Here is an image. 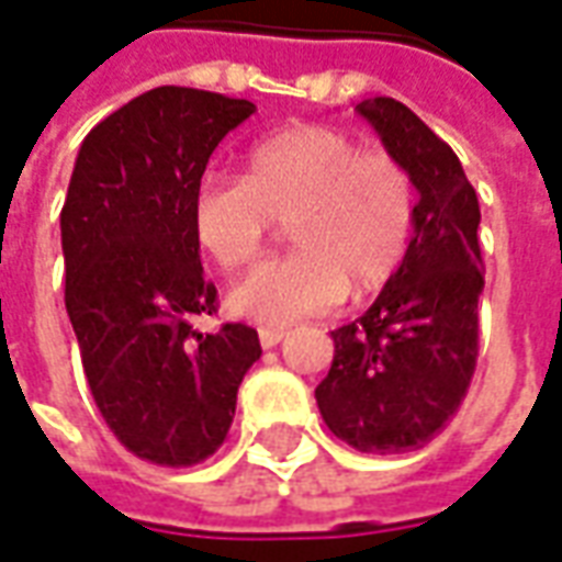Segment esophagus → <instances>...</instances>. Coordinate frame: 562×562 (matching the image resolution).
<instances>
[{"mask_svg": "<svg viewBox=\"0 0 562 562\" xmlns=\"http://www.w3.org/2000/svg\"><path fill=\"white\" fill-rule=\"evenodd\" d=\"M258 338H261V347H277L282 341V338H285V331L282 329H261L258 331Z\"/></svg>", "mask_w": 562, "mask_h": 562, "instance_id": "obj_1", "label": "esophagus"}]
</instances>
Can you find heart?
I'll list each match as a JSON object with an SVG mask.
<instances>
[{"label":"heart","mask_w":562,"mask_h":562,"mask_svg":"<svg viewBox=\"0 0 562 562\" xmlns=\"http://www.w3.org/2000/svg\"><path fill=\"white\" fill-rule=\"evenodd\" d=\"M273 221L295 249L233 285L231 311L280 329L400 270L415 227V184L400 159L329 125H292L255 144L246 175H205L190 196L200 249L221 270L251 265Z\"/></svg>","instance_id":"obj_1"}]
</instances>
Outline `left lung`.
I'll list each match as a JSON object with an SVG mask.
<instances>
[{
    "mask_svg": "<svg viewBox=\"0 0 562 562\" xmlns=\"http://www.w3.org/2000/svg\"><path fill=\"white\" fill-rule=\"evenodd\" d=\"M357 113L409 171L415 227L375 304L331 331L335 357L316 406L338 440L393 456L434 440L471 387L483 295L480 202L452 147L409 106L372 98Z\"/></svg>",
    "mask_w": 562,
    "mask_h": 562,
    "instance_id": "left-lung-1",
    "label": "left lung"
}]
</instances>
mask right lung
I'll return each mask as SVG.
<instances>
[{
    "instance_id": "right-lung-1",
    "label": "right lung",
    "mask_w": 562,
    "mask_h": 562,
    "mask_svg": "<svg viewBox=\"0 0 562 562\" xmlns=\"http://www.w3.org/2000/svg\"><path fill=\"white\" fill-rule=\"evenodd\" d=\"M251 113L215 91H144L82 140L60 209L64 304L91 396L116 440L162 468L215 456L261 357L251 326H193L217 311V292L202 277L190 196Z\"/></svg>"
}]
</instances>
